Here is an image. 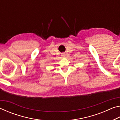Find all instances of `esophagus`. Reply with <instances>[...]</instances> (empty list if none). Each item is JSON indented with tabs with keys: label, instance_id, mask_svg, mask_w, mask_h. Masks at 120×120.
<instances>
[{
	"label": "esophagus",
	"instance_id": "34e87169",
	"mask_svg": "<svg viewBox=\"0 0 120 120\" xmlns=\"http://www.w3.org/2000/svg\"><path fill=\"white\" fill-rule=\"evenodd\" d=\"M62 56H64V54H62Z\"/></svg>",
	"mask_w": 120,
	"mask_h": 120
}]
</instances>
